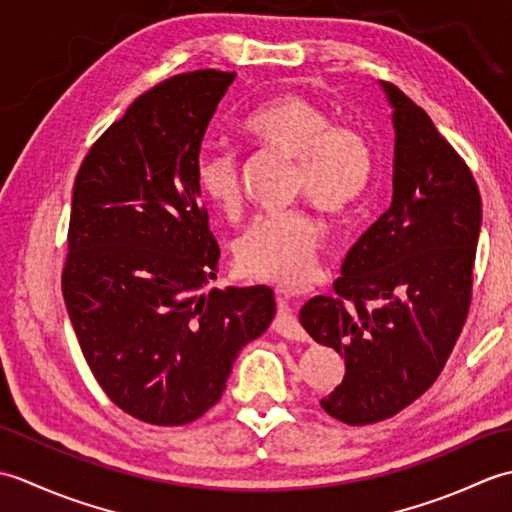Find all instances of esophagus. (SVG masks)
Segmentation results:
<instances>
[{
    "label": "esophagus",
    "instance_id": "esophagus-1",
    "mask_svg": "<svg viewBox=\"0 0 512 512\" xmlns=\"http://www.w3.org/2000/svg\"><path fill=\"white\" fill-rule=\"evenodd\" d=\"M273 330L288 341H306L308 339L306 330L301 328V323L297 321L295 314H292L288 299H284V297L277 299V317L273 321Z\"/></svg>",
    "mask_w": 512,
    "mask_h": 512
}]
</instances>
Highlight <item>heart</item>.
I'll list each match as a JSON object with an SVG mask.
<instances>
[{"label": "heart", "instance_id": "b5f03b06", "mask_svg": "<svg viewBox=\"0 0 512 512\" xmlns=\"http://www.w3.org/2000/svg\"><path fill=\"white\" fill-rule=\"evenodd\" d=\"M242 132L259 149L295 162L292 193L325 215H345L363 198L374 171L367 138L299 94H279L250 112ZM198 189L217 211H242L237 158L206 149L195 160ZM319 224L308 211L262 215L235 244V264L248 279L301 290L319 273Z\"/></svg>", "mask_w": 512, "mask_h": 512}]
</instances>
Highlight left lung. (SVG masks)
Masks as SVG:
<instances>
[{
  "label": "left lung",
  "mask_w": 512,
  "mask_h": 512,
  "mask_svg": "<svg viewBox=\"0 0 512 512\" xmlns=\"http://www.w3.org/2000/svg\"><path fill=\"white\" fill-rule=\"evenodd\" d=\"M394 107V193L358 237L334 281L299 321L345 358L321 407L352 427L396 416L420 398L453 352L471 306L482 198L471 169L429 114L383 83Z\"/></svg>",
  "instance_id": "8db88e82"
}]
</instances>
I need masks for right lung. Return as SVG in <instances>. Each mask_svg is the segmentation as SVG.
I'll return each instance as SVG.
<instances>
[{
	"label": "right lung",
	"instance_id": "right-lung-1",
	"mask_svg": "<svg viewBox=\"0 0 512 512\" xmlns=\"http://www.w3.org/2000/svg\"><path fill=\"white\" fill-rule=\"evenodd\" d=\"M235 72L176 74L140 94L81 162L61 288L94 378L158 427L198 420L239 350L275 317L268 286L200 288L217 248L195 160Z\"/></svg>",
	"mask_w": 512,
	"mask_h": 512
}]
</instances>
